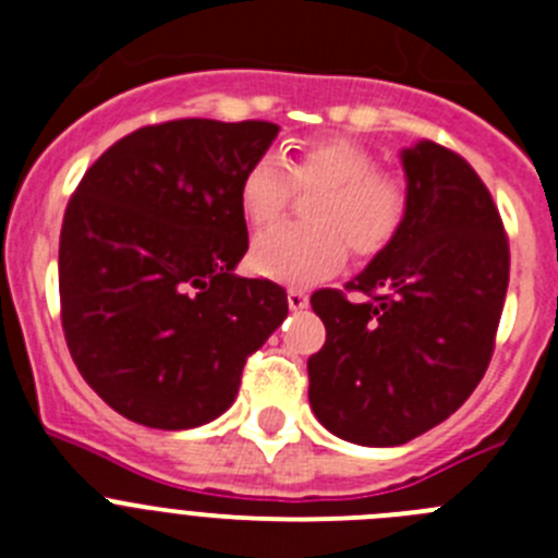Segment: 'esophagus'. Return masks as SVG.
<instances>
[{
  "mask_svg": "<svg viewBox=\"0 0 558 558\" xmlns=\"http://www.w3.org/2000/svg\"><path fill=\"white\" fill-rule=\"evenodd\" d=\"M307 304H310V299H307V293H304V290H295V288L288 290V307L293 310V313L304 310Z\"/></svg>",
  "mask_w": 558,
  "mask_h": 558,
  "instance_id": "esophagus-1",
  "label": "esophagus"
}]
</instances>
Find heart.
I'll use <instances>...</instances> for the list:
<instances>
[{
	"label": "heart",
	"instance_id": "obj_1",
	"mask_svg": "<svg viewBox=\"0 0 558 558\" xmlns=\"http://www.w3.org/2000/svg\"><path fill=\"white\" fill-rule=\"evenodd\" d=\"M295 184L322 186L310 204L313 223H282L251 245V263L268 279L288 284L318 282L354 254H374L397 234L405 192L377 170L374 153L349 140H318L288 161L265 153L240 181V209L251 226L274 223L293 198Z\"/></svg>",
	"mask_w": 558,
	"mask_h": 558
}]
</instances>
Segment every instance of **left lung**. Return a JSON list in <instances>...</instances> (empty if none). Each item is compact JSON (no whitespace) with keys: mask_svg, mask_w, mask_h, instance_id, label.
<instances>
[{"mask_svg":"<svg viewBox=\"0 0 558 558\" xmlns=\"http://www.w3.org/2000/svg\"><path fill=\"white\" fill-rule=\"evenodd\" d=\"M405 215L349 288L313 293L327 343L307 360L310 408L332 436L397 447L441 425L489 366L509 288V240L489 190L458 153H399Z\"/></svg>","mask_w":558,"mask_h":558,"instance_id":"8db88e82","label":"left lung"}]
</instances>
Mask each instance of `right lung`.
I'll return each mask as SVG.
<instances>
[{"mask_svg":"<svg viewBox=\"0 0 558 558\" xmlns=\"http://www.w3.org/2000/svg\"><path fill=\"white\" fill-rule=\"evenodd\" d=\"M274 122L175 120L128 133L63 215L61 322L77 372L136 425L190 430L229 411L245 357L288 293L234 268L248 251L243 172Z\"/></svg>","mask_w":558,"mask_h":558,"instance_id":"obj_1","label":"right lung"}]
</instances>
